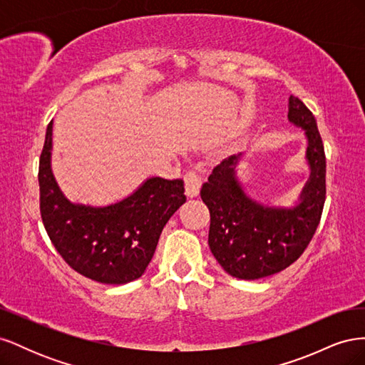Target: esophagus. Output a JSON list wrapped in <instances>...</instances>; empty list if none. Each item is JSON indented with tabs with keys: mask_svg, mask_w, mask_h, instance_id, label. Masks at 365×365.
<instances>
[{
	"mask_svg": "<svg viewBox=\"0 0 365 365\" xmlns=\"http://www.w3.org/2000/svg\"><path fill=\"white\" fill-rule=\"evenodd\" d=\"M184 184H185V195L189 197H195L200 195L202 180L195 170H189L184 175Z\"/></svg>",
	"mask_w": 365,
	"mask_h": 365,
	"instance_id": "1",
	"label": "esophagus"
}]
</instances>
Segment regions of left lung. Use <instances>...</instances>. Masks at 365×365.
Instances as JSON below:
<instances>
[{
	"label": "left lung",
	"instance_id": "left-lung-1",
	"mask_svg": "<svg viewBox=\"0 0 365 365\" xmlns=\"http://www.w3.org/2000/svg\"><path fill=\"white\" fill-rule=\"evenodd\" d=\"M289 120L306 130L311 180L292 210L269 208L250 200L235 178L236 155L213 169L201 197L210 210L208 245L230 275L242 280L268 277L288 268L312 240L326 201L324 145L314 114L289 97Z\"/></svg>",
	"mask_w": 365,
	"mask_h": 365
}]
</instances>
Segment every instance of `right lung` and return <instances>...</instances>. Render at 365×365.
Masks as SVG:
<instances>
[{"mask_svg": "<svg viewBox=\"0 0 365 365\" xmlns=\"http://www.w3.org/2000/svg\"><path fill=\"white\" fill-rule=\"evenodd\" d=\"M51 121L39 158V208L54 248L85 277L123 284L141 277L164 225L185 202L182 180L150 178L121 202L94 208L65 200L50 169Z\"/></svg>", "mask_w": 365, "mask_h": 365, "instance_id": "add662e5", "label": "right lung"}]
</instances>
